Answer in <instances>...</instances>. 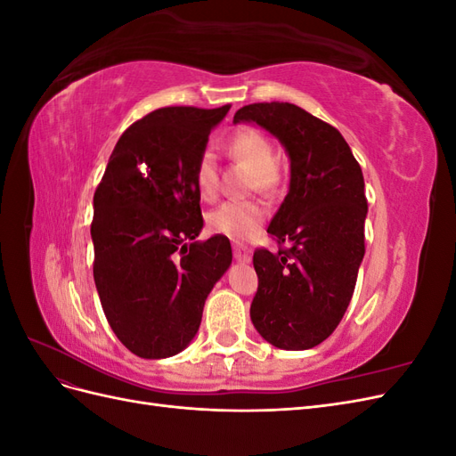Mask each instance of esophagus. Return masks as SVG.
<instances>
[{
    "mask_svg": "<svg viewBox=\"0 0 456 456\" xmlns=\"http://www.w3.org/2000/svg\"><path fill=\"white\" fill-rule=\"evenodd\" d=\"M233 258L238 262H251V251L247 249V247L233 245Z\"/></svg>",
    "mask_w": 456,
    "mask_h": 456,
    "instance_id": "esophagus-1",
    "label": "esophagus"
}]
</instances>
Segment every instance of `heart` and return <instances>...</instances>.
<instances>
[{
    "mask_svg": "<svg viewBox=\"0 0 456 456\" xmlns=\"http://www.w3.org/2000/svg\"><path fill=\"white\" fill-rule=\"evenodd\" d=\"M230 154L249 165L256 176V186L260 190H272L278 183V167H275V150L265 134L256 129H241L232 136L228 142ZM194 178L200 194L203 198H213L218 183L216 159L211 150H203L198 156ZM265 207L256 201H226L218 205L207 216V224L215 233L243 241L255 236L265 220Z\"/></svg>",
    "mask_w": 456,
    "mask_h": 456,
    "instance_id": "heart-1",
    "label": "heart"
}]
</instances>
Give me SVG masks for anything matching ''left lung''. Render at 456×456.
Here are the masks:
<instances>
[{
	"label": "left lung",
	"mask_w": 456,
	"mask_h": 456,
	"mask_svg": "<svg viewBox=\"0 0 456 456\" xmlns=\"http://www.w3.org/2000/svg\"><path fill=\"white\" fill-rule=\"evenodd\" d=\"M233 123L268 131L291 161L289 191L268 226L289 249L255 251L251 322L275 348H314L340 323L365 255L362 167L333 126L295 104L243 106Z\"/></svg>",
	"instance_id": "8db88e82"
}]
</instances>
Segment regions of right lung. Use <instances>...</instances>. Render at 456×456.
<instances>
[{
	"instance_id": "right-lung-1",
	"label": "right lung",
	"mask_w": 456,
	"mask_h": 456,
	"mask_svg": "<svg viewBox=\"0 0 456 456\" xmlns=\"http://www.w3.org/2000/svg\"><path fill=\"white\" fill-rule=\"evenodd\" d=\"M230 104L159 108L119 136L93 198V275L106 320L144 360L183 352L232 265L228 238L203 228L194 167Z\"/></svg>"
}]
</instances>
